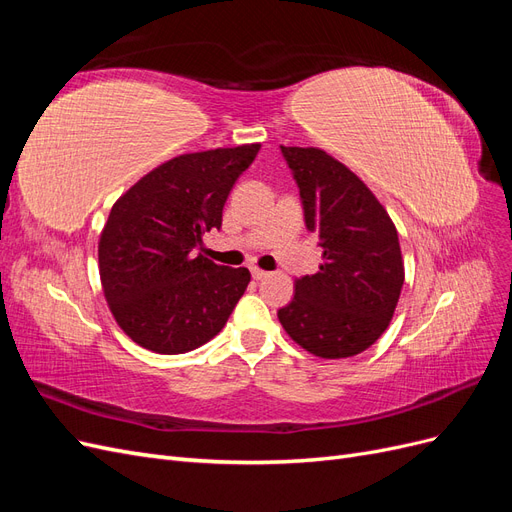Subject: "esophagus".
<instances>
[{
    "mask_svg": "<svg viewBox=\"0 0 512 512\" xmlns=\"http://www.w3.org/2000/svg\"><path fill=\"white\" fill-rule=\"evenodd\" d=\"M252 277H254V280H265L267 271H262V269H258V267H252Z\"/></svg>",
    "mask_w": 512,
    "mask_h": 512,
    "instance_id": "1",
    "label": "esophagus"
}]
</instances>
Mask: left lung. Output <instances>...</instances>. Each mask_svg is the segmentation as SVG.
I'll return each instance as SVG.
<instances>
[{"mask_svg": "<svg viewBox=\"0 0 512 512\" xmlns=\"http://www.w3.org/2000/svg\"><path fill=\"white\" fill-rule=\"evenodd\" d=\"M282 156L324 262L294 282L277 318L307 352L346 359L374 344L395 314L404 286L397 230L367 185L327 151L282 147Z\"/></svg>", "mask_w": 512, "mask_h": 512, "instance_id": "1", "label": "left lung"}]
</instances>
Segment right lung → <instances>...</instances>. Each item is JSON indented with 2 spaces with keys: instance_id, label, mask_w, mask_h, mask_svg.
<instances>
[{
  "instance_id": "right-lung-1",
  "label": "right lung",
  "mask_w": 512,
  "mask_h": 512,
  "mask_svg": "<svg viewBox=\"0 0 512 512\" xmlns=\"http://www.w3.org/2000/svg\"><path fill=\"white\" fill-rule=\"evenodd\" d=\"M260 145L185 153L134 183L100 235V280L108 307L132 342L183 354L218 335L250 284L245 267L200 254L203 235L222 228L232 185Z\"/></svg>"
}]
</instances>
